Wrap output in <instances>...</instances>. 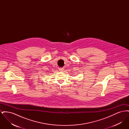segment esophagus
<instances>
[{
    "label": "esophagus",
    "instance_id": "1",
    "mask_svg": "<svg viewBox=\"0 0 129 129\" xmlns=\"http://www.w3.org/2000/svg\"><path fill=\"white\" fill-rule=\"evenodd\" d=\"M59 70L60 72H63L64 71V68H60L59 69Z\"/></svg>",
    "mask_w": 129,
    "mask_h": 129
}]
</instances>
